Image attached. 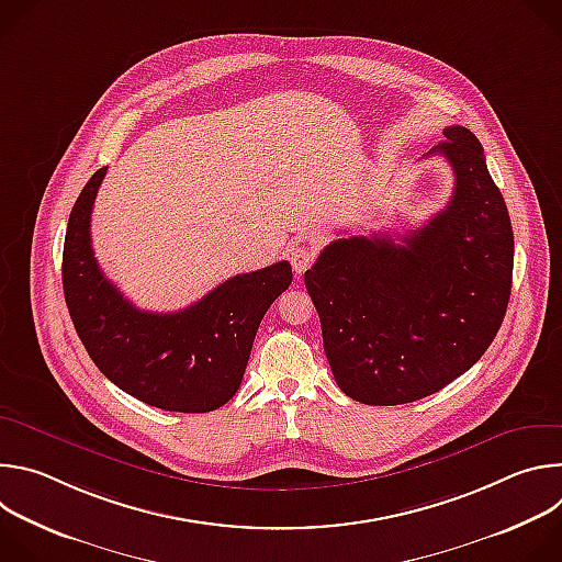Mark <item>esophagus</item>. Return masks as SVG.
Returning a JSON list of instances; mask_svg holds the SVG:
<instances>
[{
  "mask_svg": "<svg viewBox=\"0 0 562 562\" xmlns=\"http://www.w3.org/2000/svg\"><path fill=\"white\" fill-rule=\"evenodd\" d=\"M289 260H291V267H293V271L297 273V276H302L308 267H311V262L315 260V251H313V247H306V245H297V247H293L291 249V254H289Z\"/></svg>",
  "mask_w": 562,
  "mask_h": 562,
  "instance_id": "esophagus-1",
  "label": "esophagus"
}]
</instances>
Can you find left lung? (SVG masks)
<instances>
[{"mask_svg": "<svg viewBox=\"0 0 562 562\" xmlns=\"http://www.w3.org/2000/svg\"><path fill=\"white\" fill-rule=\"evenodd\" d=\"M449 204L407 235L338 237L304 273L338 386L364 405H405L471 369L512 295L514 231L483 146L447 126Z\"/></svg>", "mask_w": 562, "mask_h": 562, "instance_id": "left-lung-1", "label": "left lung"}]
</instances>
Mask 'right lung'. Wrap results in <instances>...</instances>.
Returning <instances> with one entry per match:
<instances>
[{
    "mask_svg": "<svg viewBox=\"0 0 562 562\" xmlns=\"http://www.w3.org/2000/svg\"><path fill=\"white\" fill-rule=\"evenodd\" d=\"M106 176L79 193L66 228L61 282L75 331L98 369L142 403L206 414L235 395L267 308L293 280L289 262L228 278L176 313L142 311L102 273L91 213Z\"/></svg>",
    "mask_w": 562,
    "mask_h": 562,
    "instance_id": "1",
    "label": "right lung"
}]
</instances>
